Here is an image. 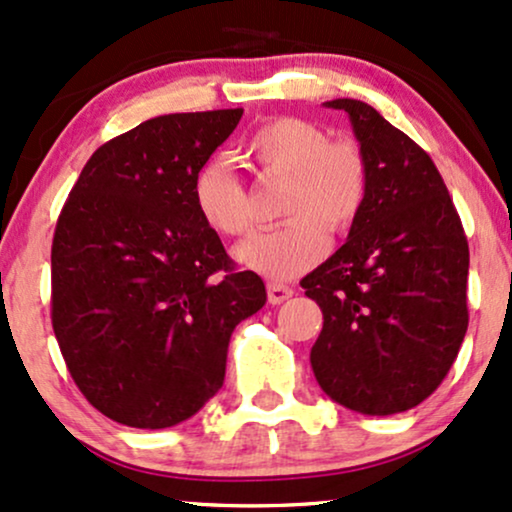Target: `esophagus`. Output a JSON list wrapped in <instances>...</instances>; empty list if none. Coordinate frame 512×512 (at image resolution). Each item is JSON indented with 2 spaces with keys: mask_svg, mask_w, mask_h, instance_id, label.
I'll return each mask as SVG.
<instances>
[{
  "mask_svg": "<svg viewBox=\"0 0 512 512\" xmlns=\"http://www.w3.org/2000/svg\"><path fill=\"white\" fill-rule=\"evenodd\" d=\"M291 295H293L291 286H283V283H279V281H269L267 283V298H269V303H272V305L286 303Z\"/></svg>",
  "mask_w": 512,
  "mask_h": 512,
  "instance_id": "1",
  "label": "esophagus"
}]
</instances>
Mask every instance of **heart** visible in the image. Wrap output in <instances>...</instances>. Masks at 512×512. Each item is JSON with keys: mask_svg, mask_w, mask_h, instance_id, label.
<instances>
[{"mask_svg": "<svg viewBox=\"0 0 512 512\" xmlns=\"http://www.w3.org/2000/svg\"><path fill=\"white\" fill-rule=\"evenodd\" d=\"M248 152L267 174L291 176L276 229L255 233L236 248V260L269 279H293L322 260L331 233L355 224L367 202L369 166L353 140H331L317 123L279 116L257 128ZM195 207L212 231L243 236L252 226L250 195L226 162H212L193 186Z\"/></svg>", "mask_w": 512, "mask_h": 512, "instance_id": "obj_1", "label": "heart"}]
</instances>
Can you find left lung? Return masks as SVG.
I'll use <instances>...</instances> for the list:
<instances>
[{"label": "left lung", "mask_w": 512, "mask_h": 512, "mask_svg": "<svg viewBox=\"0 0 512 512\" xmlns=\"http://www.w3.org/2000/svg\"><path fill=\"white\" fill-rule=\"evenodd\" d=\"M343 109L369 166L367 202L348 240L300 286L322 307L310 353L322 391L362 415L429 398L467 331L470 248L432 157L360 100Z\"/></svg>", "instance_id": "obj_1"}]
</instances>
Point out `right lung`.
Returning a JSON list of instances; mask_svg holds the SVG:
<instances>
[{
  "label": "right lung",
  "instance_id": "1",
  "mask_svg": "<svg viewBox=\"0 0 512 512\" xmlns=\"http://www.w3.org/2000/svg\"><path fill=\"white\" fill-rule=\"evenodd\" d=\"M243 109L166 114L97 147L52 243V326L109 420L166 429L224 384L233 329L267 303L202 221L193 186Z\"/></svg>",
  "mask_w": 512,
  "mask_h": 512
}]
</instances>
